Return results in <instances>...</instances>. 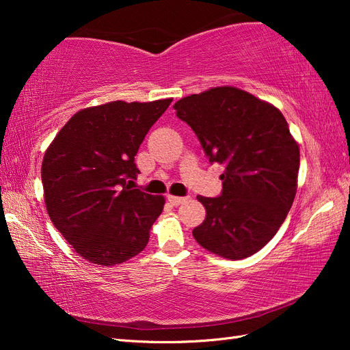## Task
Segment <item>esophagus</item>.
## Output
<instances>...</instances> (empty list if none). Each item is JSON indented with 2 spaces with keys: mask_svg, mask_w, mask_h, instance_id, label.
I'll return each mask as SVG.
<instances>
[{
  "mask_svg": "<svg viewBox=\"0 0 350 350\" xmlns=\"http://www.w3.org/2000/svg\"><path fill=\"white\" fill-rule=\"evenodd\" d=\"M167 200L168 202L173 204V206H179V204H182L185 200H188V197H176V196H168L167 197Z\"/></svg>",
  "mask_w": 350,
  "mask_h": 350,
  "instance_id": "obj_1",
  "label": "esophagus"
}]
</instances>
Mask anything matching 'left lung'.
Masks as SVG:
<instances>
[{
	"label": "left lung",
	"instance_id": "obj_1",
	"mask_svg": "<svg viewBox=\"0 0 350 350\" xmlns=\"http://www.w3.org/2000/svg\"><path fill=\"white\" fill-rule=\"evenodd\" d=\"M211 163H222V191L202 197L206 219L192 230L196 241L224 258L239 260L262 250L292 207L299 147L280 109L234 87H217L174 103Z\"/></svg>",
	"mask_w": 350,
	"mask_h": 350
}]
</instances>
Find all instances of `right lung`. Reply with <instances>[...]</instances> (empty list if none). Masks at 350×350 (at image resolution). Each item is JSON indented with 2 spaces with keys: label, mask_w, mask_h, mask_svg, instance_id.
Segmentation results:
<instances>
[{
  "label": "right lung",
  "mask_w": 350,
  "mask_h": 350,
  "mask_svg": "<svg viewBox=\"0 0 350 350\" xmlns=\"http://www.w3.org/2000/svg\"><path fill=\"white\" fill-rule=\"evenodd\" d=\"M171 100H116L78 111L44 153L49 218L90 263L114 266L146 248L165 200L133 188L135 154Z\"/></svg>",
  "instance_id": "1"
}]
</instances>
